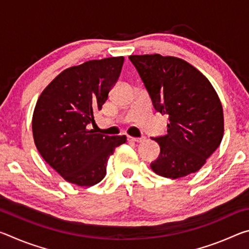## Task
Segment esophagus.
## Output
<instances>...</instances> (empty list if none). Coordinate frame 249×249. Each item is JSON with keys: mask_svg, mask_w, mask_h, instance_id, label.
I'll list each match as a JSON object with an SVG mask.
<instances>
[{"mask_svg": "<svg viewBox=\"0 0 249 249\" xmlns=\"http://www.w3.org/2000/svg\"><path fill=\"white\" fill-rule=\"evenodd\" d=\"M127 140L129 142H144L145 141V137H132V136H128Z\"/></svg>", "mask_w": 249, "mask_h": 249, "instance_id": "esophagus-1", "label": "esophagus"}]
</instances>
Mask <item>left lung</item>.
<instances>
[{
	"instance_id": "1",
	"label": "left lung",
	"mask_w": 249,
	"mask_h": 249,
	"mask_svg": "<svg viewBox=\"0 0 249 249\" xmlns=\"http://www.w3.org/2000/svg\"><path fill=\"white\" fill-rule=\"evenodd\" d=\"M156 112L168 115L167 133L153 137L160 146L150 163L156 174L178 179L200 170L220 146L223 107L212 84L195 67L159 53L129 56Z\"/></svg>"
}]
</instances>
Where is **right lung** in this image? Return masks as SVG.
<instances>
[{
    "label": "right lung",
    "mask_w": 249,
    "mask_h": 249,
    "mask_svg": "<svg viewBox=\"0 0 249 249\" xmlns=\"http://www.w3.org/2000/svg\"><path fill=\"white\" fill-rule=\"evenodd\" d=\"M124 57L90 60L58 74L40 94L33 115V136L41 157L62 178L80 187L99 183L108 157L126 136L89 129L119 80Z\"/></svg>",
    "instance_id": "1"
}]
</instances>
